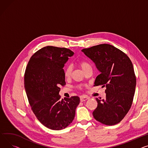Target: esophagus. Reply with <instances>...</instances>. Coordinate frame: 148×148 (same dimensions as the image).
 I'll use <instances>...</instances> for the list:
<instances>
[{
	"label": "esophagus",
	"instance_id": "esophagus-1",
	"mask_svg": "<svg viewBox=\"0 0 148 148\" xmlns=\"http://www.w3.org/2000/svg\"><path fill=\"white\" fill-rule=\"evenodd\" d=\"M89 99V97L88 96H86L85 95H83V96H80V101L81 102H83V101H85L87 99Z\"/></svg>",
	"mask_w": 148,
	"mask_h": 148
}]
</instances>
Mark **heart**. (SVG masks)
Instances as JSON below:
<instances>
[{"label": "heart", "instance_id": "obj_1", "mask_svg": "<svg viewBox=\"0 0 148 148\" xmlns=\"http://www.w3.org/2000/svg\"><path fill=\"white\" fill-rule=\"evenodd\" d=\"M78 65H80V68L82 69L84 72L87 70V68L90 67V64L87 63L86 61H80L79 62H78ZM71 73H72V67L71 66H66L64 70V75H65V77L66 78H69L71 76ZM80 87H81L80 86Z\"/></svg>", "mask_w": 148, "mask_h": 148}]
</instances>
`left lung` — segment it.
Returning a JSON list of instances; mask_svg holds the SVG:
<instances>
[{
	"label": "left lung",
	"mask_w": 148,
	"mask_h": 148,
	"mask_svg": "<svg viewBox=\"0 0 148 148\" xmlns=\"http://www.w3.org/2000/svg\"><path fill=\"white\" fill-rule=\"evenodd\" d=\"M82 51L95 63L100 72L94 86L106 87V98H96L97 106L93 112L96 120L112 125L120 123L130 110L136 79L133 64L123 52L108 44H101Z\"/></svg>",
	"instance_id": "1"
}]
</instances>
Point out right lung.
Returning <instances> with one entry per match:
<instances>
[{
	"label": "right lung",
	"mask_w": 148,
	"mask_h": 148,
	"mask_svg": "<svg viewBox=\"0 0 148 148\" xmlns=\"http://www.w3.org/2000/svg\"><path fill=\"white\" fill-rule=\"evenodd\" d=\"M74 52L64 47L46 46L28 61L24 87L32 110L43 125L53 130L65 129L73 121L80 97L61 99L60 86L65 84L64 66Z\"/></svg>",
	"instance_id": "obj_1"
}]
</instances>
